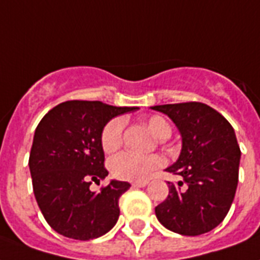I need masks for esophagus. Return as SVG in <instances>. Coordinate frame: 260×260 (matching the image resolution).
Masks as SVG:
<instances>
[{"mask_svg": "<svg viewBox=\"0 0 260 260\" xmlns=\"http://www.w3.org/2000/svg\"><path fill=\"white\" fill-rule=\"evenodd\" d=\"M146 184H148V182H145V180H144V182H134V183H133V186H134V187H145Z\"/></svg>", "mask_w": 260, "mask_h": 260, "instance_id": "1", "label": "esophagus"}]
</instances>
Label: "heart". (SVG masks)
<instances>
[{"mask_svg":"<svg viewBox=\"0 0 260 260\" xmlns=\"http://www.w3.org/2000/svg\"><path fill=\"white\" fill-rule=\"evenodd\" d=\"M150 132L161 140L171 136L170 122L161 115L149 116L146 120ZM124 122L122 118H114L104 124L100 134V144L106 153L118 150L122 145ZM164 160L158 154L140 156L132 152H123L116 154L110 160V171L116 179L130 180V182H144L153 171L162 167Z\"/></svg>","mask_w":260,"mask_h":260,"instance_id":"heart-1","label":"heart"}]
</instances>
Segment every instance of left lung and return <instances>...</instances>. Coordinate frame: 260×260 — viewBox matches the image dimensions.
I'll return each mask as SVG.
<instances>
[{
  "instance_id": "obj_1",
  "label": "left lung",
  "mask_w": 260,
  "mask_h": 260,
  "mask_svg": "<svg viewBox=\"0 0 260 260\" xmlns=\"http://www.w3.org/2000/svg\"><path fill=\"white\" fill-rule=\"evenodd\" d=\"M164 112L182 134V152L167 172L170 194L156 206L157 220L183 236L210 232L228 214L239 182L240 148L232 124L199 102L152 107Z\"/></svg>"
}]
</instances>
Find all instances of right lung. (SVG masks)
I'll use <instances>...</instances> for the list:
<instances>
[{
  "label": "right lung",
  "instance_id": "obj_1",
  "mask_svg": "<svg viewBox=\"0 0 260 260\" xmlns=\"http://www.w3.org/2000/svg\"><path fill=\"white\" fill-rule=\"evenodd\" d=\"M136 110L69 100L42 118L28 166L36 202L55 232L74 240H92L114 228L120 213L119 197L130 184L112 180L99 192L89 187L108 175L100 144L104 124Z\"/></svg>",
  "mask_w": 260,
  "mask_h": 260
}]
</instances>
